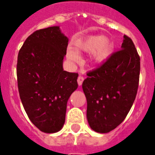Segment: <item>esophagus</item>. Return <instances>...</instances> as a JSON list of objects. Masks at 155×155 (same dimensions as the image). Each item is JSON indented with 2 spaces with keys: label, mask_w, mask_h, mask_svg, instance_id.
<instances>
[{
  "label": "esophagus",
  "mask_w": 155,
  "mask_h": 155,
  "mask_svg": "<svg viewBox=\"0 0 155 155\" xmlns=\"http://www.w3.org/2000/svg\"><path fill=\"white\" fill-rule=\"evenodd\" d=\"M83 81H84V77H83V76H81V75H80V76H79L77 79V82H78V84H79V86L82 85Z\"/></svg>",
  "instance_id": "obj_1"
}]
</instances>
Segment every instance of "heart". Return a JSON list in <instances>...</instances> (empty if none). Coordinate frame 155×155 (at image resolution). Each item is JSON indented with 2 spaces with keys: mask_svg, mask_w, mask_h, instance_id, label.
<instances>
[{
  "mask_svg": "<svg viewBox=\"0 0 155 155\" xmlns=\"http://www.w3.org/2000/svg\"><path fill=\"white\" fill-rule=\"evenodd\" d=\"M75 50L68 49L67 58L72 63H79L80 58L78 53H89L90 61L95 65H101L108 60L113 51V43L109 38L102 35L89 36L75 42Z\"/></svg>",
  "mask_w": 155,
  "mask_h": 155,
  "instance_id": "b5f03b06",
  "label": "heart"
}]
</instances>
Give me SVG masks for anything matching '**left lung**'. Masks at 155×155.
Segmentation results:
<instances>
[{"instance_id":"obj_1","label":"left lung","mask_w":155,"mask_h":155,"mask_svg":"<svg viewBox=\"0 0 155 155\" xmlns=\"http://www.w3.org/2000/svg\"><path fill=\"white\" fill-rule=\"evenodd\" d=\"M123 38L121 50L87 73L82 84L87 122L101 134L110 132L125 120L137 95L140 57L131 38Z\"/></svg>"}]
</instances>
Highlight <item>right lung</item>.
Here are the masks:
<instances>
[{
  "label": "right lung",
  "instance_id": "obj_1",
  "mask_svg": "<svg viewBox=\"0 0 155 155\" xmlns=\"http://www.w3.org/2000/svg\"><path fill=\"white\" fill-rule=\"evenodd\" d=\"M68 45V37L56 25L33 33L18 53L21 101L31 122L47 134L63 128L68 101L78 87L79 75L63 68Z\"/></svg>",
  "mask_w": 155,
  "mask_h": 155
}]
</instances>
